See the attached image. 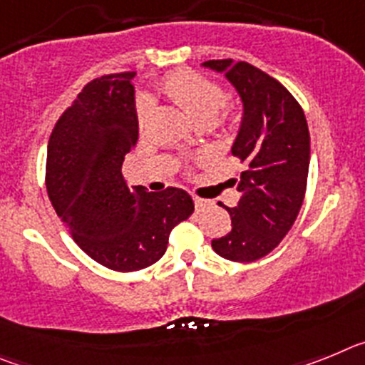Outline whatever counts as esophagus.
<instances>
[{
  "label": "esophagus",
  "mask_w": 365,
  "mask_h": 365,
  "mask_svg": "<svg viewBox=\"0 0 365 365\" xmlns=\"http://www.w3.org/2000/svg\"><path fill=\"white\" fill-rule=\"evenodd\" d=\"M193 202H195V210H205V208H208L212 205L208 199H202L199 195H193Z\"/></svg>",
  "instance_id": "obj_1"
}]
</instances>
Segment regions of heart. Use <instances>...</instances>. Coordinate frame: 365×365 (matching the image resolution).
I'll use <instances>...</instances> for the list:
<instances>
[{
  "instance_id": "1",
  "label": "heart",
  "mask_w": 365,
  "mask_h": 365,
  "mask_svg": "<svg viewBox=\"0 0 365 365\" xmlns=\"http://www.w3.org/2000/svg\"><path fill=\"white\" fill-rule=\"evenodd\" d=\"M159 87L172 96L180 108L188 113V117L202 124L210 122L215 113L225 104V89L217 82L210 80L205 74H199L190 69H179L168 73L159 82ZM151 100L148 96H140L135 106L138 128H144L150 118Z\"/></svg>"
}]
</instances>
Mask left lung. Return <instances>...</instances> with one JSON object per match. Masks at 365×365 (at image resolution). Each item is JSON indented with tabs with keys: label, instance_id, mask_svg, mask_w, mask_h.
I'll return each mask as SVG.
<instances>
[{
	"label": "left lung",
	"instance_id": "obj_1",
	"mask_svg": "<svg viewBox=\"0 0 365 365\" xmlns=\"http://www.w3.org/2000/svg\"><path fill=\"white\" fill-rule=\"evenodd\" d=\"M205 66L227 74L245 106L232 146L245 166L237 185L241 199L234 210L227 208L230 232L212 241V248L225 259L250 263L272 252L298 217L311 157L307 120L289 89L257 67L230 58Z\"/></svg>",
	"mask_w": 365,
	"mask_h": 365
}]
</instances>
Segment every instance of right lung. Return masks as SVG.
I'll list each match as a JSON object with an SVG mask.
<instances>
[{"instance_id":"1","label":"right lung","mask_w":365,"mask_h":365,"mask_svg":"<svg viewBox=\"0 0 365 365\" xmlns=\"http://www.w3.org/2000/svg\"><path fill=\"white\" fill-rule=\"evenodd\" d=\"M133 71L91 80L58 118L47 148L45 186L58 217L87 256L135 272L164 256L170 232L192 215L185 190L150 193L122 175L137 146Z\"/></svg>"}]
</instances>
